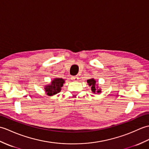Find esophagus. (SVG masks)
Listing matches in <instances>:
<instances>
[{
  "mask_svg": "<svg viewBox=\"0 0 149 149\" xmlns=\"http://www.w3.org/2000/svg\"><path fill=\"white\" fill-rule=\"evenodd\" d=\"M78 78L79 77H78V76H74V77H72L71 79H72V80H73V81H77L79 79Z\"/></svg>",
  "mask_w": 149,
  "mask_h": 149,
  "instance_id": "esophagus-1",
  "label": "esophagus"
}]
</instances>
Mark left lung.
Returning a JSON list of instances; mask_svg holds the SVG:
<instances>
[{"instance_id":"obj_1","label":"left lung","mask_w":149,"mask_h":149,"mask_svg":"<svg viewBox=\"0 0 149 149\" xmlns=\"http://www.w3.org/2000/svg\"><path fill=\"white\" fill-rule=\"evenodd\" d=\"M87 84L89 87H91V91L94 94H100L101 92V88L99 87L98 84H96V81L94 78H91L87 80Z\"/></svg>"}]
</instances>
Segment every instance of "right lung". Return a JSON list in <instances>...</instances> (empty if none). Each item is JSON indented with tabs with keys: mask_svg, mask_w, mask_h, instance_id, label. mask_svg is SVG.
Listing matches in <instances>:
<instances>
[{
	"mask_svg": "<svg viewBox=\"0 0 149 149\" xmlns=\"http://www.w3.org/2000/svg\"><path fill=\"white\" fill-rule=\"evenodd\" d=\"M64 83L65 80L63 78H55L50 84L45 86V91L49 96H53L61 92V88Z\"/></svg>",
	"mask_w": 149,
	"mask_h": 149,
	"instance_id": "1",
	"label": "right lung"
}]
</instances>
